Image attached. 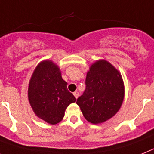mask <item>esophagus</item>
<instances>
[{
  "label": "esophagus",
  "mask_w": 154,
  "mask_h": 154,
  "mask_svg": "<svg viewBox=\"0 0 154 154\" xmlns=\"http://www.w3.org/2000/svg\"><path fill=\"white\" fill-rule=\"evenodd\" d=\"M73 95H74L76 99H77L78 96H79V93L77 92V91H74V92H73Z\"/></svg>",
  "instance_id": "34e87169"
}]
</instances>
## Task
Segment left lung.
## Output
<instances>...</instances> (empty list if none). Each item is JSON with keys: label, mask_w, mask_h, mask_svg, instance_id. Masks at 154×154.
I'll list each match as a JSON object with an SVG mask.
<instances>
[{"label": "left lung", "mask_w": 154, "mask_h": 154, "mask_svg": "<svg viewBox=\"0 0 154 154\" xmlns=\"http://www.w3.org/2000/svg\"><path fill=\"white\" fill-rule=\"evenodd\" d=\"M85 85L77 104L88 122L103 123L118 112L124 101L125 86L121 73L112 64L104 59L93 63Z\"/></svg>", "instance_id": "obj_1"}]
</instances>
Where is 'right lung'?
Here are the masks:
<instances>
[{"instance_id": "1", "label": "right lung", "mask_w": 154, "mask_h": 154, "mask_svg": "<svg viewBox=\"0 0 154 154\" xmlns=\"http://www.w3.org/2000/svg\"><path fill=\"white\" fill-rule=\"evenodd\" d=\"M28 99L33 112L51 125L63 120L67 106L76 98L67 89L59 66L51 60L37 66L29 80Z\"/></svg>"}]
</instances>
